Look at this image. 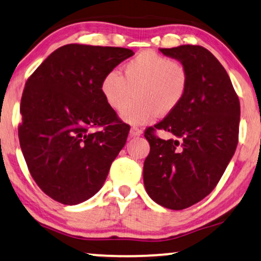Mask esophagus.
I'll return each mask as SVG.
<instances>
[{
	"instance_id": "esophagus-1",
	"label": "esophagus",
	"mask_w": 261,
	"mask_h": 261,
	"mask_svg": "<svg viewBox=\"0 0 261 261\" xmlns=\"http://www.w3.org/2000/svg\"><path fill=\"white\" fill-rule=\"evenodd\" d=\"M142 134V130L139 129L138 127H132L129 130V135L130 137H139V135Z\"/></svg>"
}]
</instances>
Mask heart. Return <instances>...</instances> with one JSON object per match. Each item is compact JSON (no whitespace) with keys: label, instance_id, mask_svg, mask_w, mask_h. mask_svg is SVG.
<instances>
[{"label":"heart","instance_id":"b5f03b06","mask_svg":"<svg viewBox=\"0 0 261 261\" xmlns=\"http://www.w3.org/2000/svg\"><path fill=\"white\" fill-rule=\"evenodd\" d=\"M189 77L180 63L154 51H142L122 66V74L109 71L101 82L107 105L120 110L130 98L120 116L130 124L151 123L156 116H166L181 105L188 91Z\"/></svg>","mask_w":261,"mask_h":261}]
</instances>
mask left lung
<instances>
[{
  "mask_svg": "<svg viewBox=\"0 0 261 261\" xmlns=\"http://www.w3.org/2000/svg\"><path fill=\"white\" fill-rule=\"evenodd\" d=\"M188 72L181 105L145 132L149 154L144 163V184L158 204L181 210L206 197L222 177L238 145L240 102L227 71L208 49L197 45L159 48ZM154 129L173 134L163 141Z\"/></svg>",
  "mask_w": 261,
  "mask_h": 261,
  "instance_id": "obj_1",
  "label": "left lung"
}]
</instances>
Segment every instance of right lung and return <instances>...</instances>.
<instances>
[{"instance_id": "right-lung-1", "label": "right lung", "mask_w": 261, "mask_h": 261, "mask_svg": "<svg viewBox=\"0 0 261 261\" xmlns=\"http://www.w3.org/2000/svg\"><path fill=\"white\" fill-rule=\"evenodd\" d=\"M133 55L123 47L69 44L28 78L20 107V146L35 183L55 201L80 204L105 184L129 126L107 105L101 82ZM98 125L105 129L90 132Z\"/></svg>"}]
</instances>
